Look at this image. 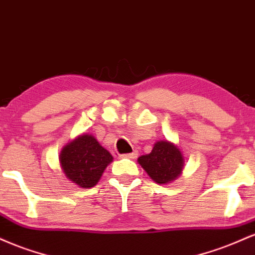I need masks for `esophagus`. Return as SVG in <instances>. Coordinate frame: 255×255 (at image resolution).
I'll return each mask as SVG.
<instances>
[{
	"label": "esophagus",
	"mask_w": 255,
	"mask_h": 255,
	"mask_svg": "<svg viewBox=\"0 0 255 255\" xmlns=\"http://www.w3.org/2000/svg\"><path fill=\"white\" fill-rule=\"evenodd\" d=\"M122 157H124V158H129V159H135V158L137 157V152L134 151V152H131V153L122 154Z\"/></svg>",
	"instance_id": "obj_1"
}]
</instances>
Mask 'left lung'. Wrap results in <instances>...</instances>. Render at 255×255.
I'll list each match as a JSON object with an SVG mask.
<instances>
[{
	"label": "left lung",
	"mask_w": 255,
	"mask_h": 255,
	"mask_svg": "<svg viewBox=\"0 0 255 255\" xmlns=\"http://www.w3.org/2000/svg\"><path fill=\"white\" fill-rule=\"evenodd\" d=\"M137 162L158 184H166L176 180L184 164L180 148L166 140L157 141L150 153L137 158Z\"/></svg>",
	"instance_id": "left-lung-1"
}]
</instances>
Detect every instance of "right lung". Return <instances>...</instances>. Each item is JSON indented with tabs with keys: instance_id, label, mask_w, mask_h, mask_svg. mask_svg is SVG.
Masks as SVG:
<instances>
[{
	"instance_id": "right-lung-1",
	"label": "right lung",
	"mask_w": 255,
	"mask_h": 255,
	"mask_svg": "<svg viewBox=\"0 0 255 255\" xmlns=\"http://www.w3.org/2000/svg\"><path fill=\"white\" fill-rule=\"evenodd\" d=\"M111 162L113 156L110 152L90 134L75 137L64 146L60 154L61 168L64 175L83 188L96 186Z\"/></svg>"
}]
</instances>
